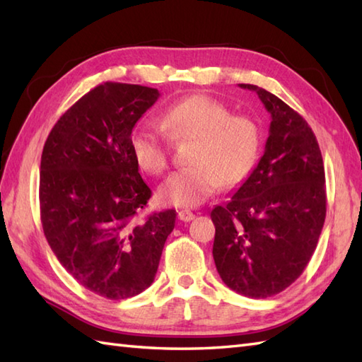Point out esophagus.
<instances>
[{"label":"esophagus","instance_id":"obj_1","mask_svg":"<svg viewBox=\"0 0 362 362\" xmlns=\"http://www.w3.org/2000/svg\"><path fill=\"white\" fill-rule=\"evenodd\" d=\"M179 219L183 222H189L194 219V213L189 211V210H180L179 211Z\"/></svg>","mask_w":362,"mask_h":362}]
</instances>
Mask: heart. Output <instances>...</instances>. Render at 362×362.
Segmentation results:
<instances>
[{"mask_svg": "<svg viewBox=\"0 0 362 362\" xmlns=\"http://www.w3.org/2000/svg\"><path fill=\"white\" fill-rule=\"evenodd\" d=\"M160 127L136 126L130 135V151L144 173H165L173 142L189 143L188 163L161 183V204L193 209L224 185L241 183L253 168L259 151V129L249 117L230 112L227 105L205 95H193L168 107Z\"/></svg>", "mask_w": 362, "mask_h": 362, "instance_id": "heart-1", "label": "heart"}]
</instances>
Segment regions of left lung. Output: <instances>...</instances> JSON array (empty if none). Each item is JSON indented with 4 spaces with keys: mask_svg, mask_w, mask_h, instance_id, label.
Masks as SVG:
<instances>
[{
    "mask_svg": "<svg viewBox=\"0 0 362 362\" xmlns=\"http://www.w3.org/2000/svg\"><path fill=\"white\" fill-rule=\"evenodd\" d=\"M271 113L264 153L232 199L211 210L213 258L230 289L279 294L310 263L327 214L325 169L316 135L280 98L250 83Z\"/></svg>",
    "mask_w": 362,
    "mask_h": 362,
    "instance_id": "8db88e82",
    "label": "left lung"
}]
</instances>
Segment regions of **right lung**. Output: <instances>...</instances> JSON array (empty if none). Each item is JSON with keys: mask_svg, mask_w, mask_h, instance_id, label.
Returning a JSON list of instances; mask_svg holds the SVG:
<instances>
[{"mask_svg": "<svg viewBox=\"0 0 362 362\" xmlns=\"http://www.w3.org/2000/svg\"><path fill=\"white\" fill-rule=\"evenodd\" d=\"M157 88L105 82L52 127L40 161V218L54 255L95 294L138 296L156 279L175 210L136 216L152 194L138 173L130 135Z\"/></svg>", "mask_w": 362, "mask_h": 362, "instance_id": "add662e5", "label": "right lung"}]
</instances>
